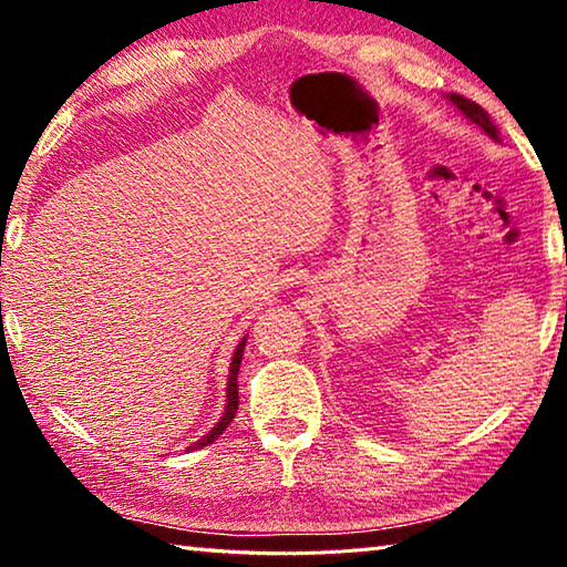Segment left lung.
<instances>
[{
	"instance_id": "obj_1",
	"label": "left lung",
	"mask_w": 567,
	"mask_h": 567,
	"mask_svg": "<svg viewBox=\"0 0 567 567\" xmlns=\"http://www.w3.org/2000/svg\"><path fill=\"white\" fill-rule=\"evenodd\" d=\"M447 100L453 102L455 107H457L460 112H463L470 122L477 124V127L483 130V132L487 134V137H493L495 142H501V130L495 127L493 120L487 117V112H485L483 107H480V104H475L473 100H465L463 94H447Z\"/></svg>"
}]
</instances>
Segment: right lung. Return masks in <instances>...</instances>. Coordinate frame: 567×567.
I'll return each instance as SVG.
<instances>
[{"mask_svg": "<svg viewBox=\"0 0 567 567\" xmlns=\"http://www.w3.org/2000/svg\"><path fill=\"white\" fill-rule=\"evenodd\" d=\"M245 342H247V338H243L239 340V344L235 348V354H233V364H229V378H227V405H225V412H223V417H219V422L217 425L209 430V433L203 437V440H197V443H192L189 445V450H199V447H205V445H209V443H215V440L223 435V430L229 425V422H233V417H235V412H237V405H239V395H237V372H239V362H243V352H245Z\"/></svg>", "mask_w": 567, "mask_h": 567, "instance_id": "right-lung-1", "label": "right lung"}]
</instances>
